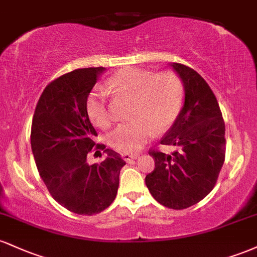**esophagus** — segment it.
<instances>
[{
    "mask_svg": "<svg viewBox=\"0 0 257 257\" xmlns=\"http://www.w3.org/2000/svg\"><path fill=\"white\" fill-rule=\"evenodd\" d=\"M138 156L139 155H137V153H123L122 155V157H123V159H124L125 162H132L133 159H137L138 158Z\"/></svg>",
    "mask_w": 257,
    "mask_h": 257,
    "instance_id": "34e87169",
    "label": "esophagus"
}]
</instances>
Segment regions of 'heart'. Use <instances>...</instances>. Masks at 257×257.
Here are the masks:
<instances>
[{"instance_id":"1","label":"heart","mask_w":257,"mask_h":257,"mask_svg":"<svg viewBox=\"0 0 257 257\" xmlns=\"http://www.w3.org/2000/svg\"><path fill=\"white\" fill-rule=\"evenodd\" d=\"M114 93L135 99L131 122L120 124L108 137L110 145L120 152H135L151 139L155 132H163L178 118L184 99V84L174 71L155 73L149 70L126 67L110 78ZM87 112L91 122L101 128L111 125L112 117L105 93L91 91Z\"/></svg>"}]
</instances>
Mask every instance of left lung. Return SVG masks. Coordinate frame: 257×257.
I'll use <instances>...</instances> for the list:
<instances>
[{"mask_svg": "<svg viewBox=\"0 0 257 257\" xmlns=\"http://www.w3.org/2000/svg\"><path fill=\"white\" fill-rule=\"evenodd\" d=\"M172 66L184 83L185 104L161 144L176 150L172 153L150 150L155 169L145 182L158 203L181 210L200 202L216 185L225 162V122L205 79L184 64Z\"/></svg>", "mask_w": 257, "mask_h": 257, "instance_id": "1", "label": "left lung"}]
</instances>
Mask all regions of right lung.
Returning a JSON list of instances; mask_svg holds the SVG:
<instances>
[{
    "mask_svg": "<svg viewBox=\"0 0 257 257\" xmlns=\"http://www.w3.org/2000/svg\"><path fill=\"white\" fill-rule=\"evenodd\" d=\"M104 67L77 69L44 88L35 108L31 149L51 196L78 215L104 211L116 198L125 162L116 151L95 143L98 137L87 112L88 95ZM104 151L106 157L89 166L86 156Z\"/></svg>",
    "mask_w": 257,
    "mask_h": 257,
    "instance_id": "add662e5",
    "label": "right lung"
}]
</instances>
